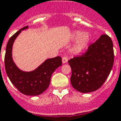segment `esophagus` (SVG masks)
<instances>
[{
  "instance_id": "obj_1",
  "label": "esophagus",
  "mask_w": 121,
  "mask_h": 121,
  "mask_svg": "<svg viewBox=\"0 0 121 121\" xmlns=\"http://www.w3.org/2000/svg\"><path fill=\"white\" fill-rule=\"evenodd\" d=\"M68 60V59L67 56H63L62 58V62L63 63H67Z\"/></svg>"
}]
</instances>
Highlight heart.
<instances>
[{"instance_id": "heart-1", "label": "heart", "mask_w": 121, "mask_h": 121, "mask_svg": "<svg viewBox=\"0 0 121 121\" xmlns=\"http://www.w3.org/2000/svg\"><path fill=\"white\" fill-rule=\"evenodd\" d=\"M73 39L74 40H78L74 46V50L77 52L83 50L87 46L90 40L88 34H83V32L80 31H76L73 34Z\"/></svg>"}]
</instances>
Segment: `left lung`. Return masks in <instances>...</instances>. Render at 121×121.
I'll use <instances>...</instances> for the list:
<instances>
[{
	"mask_svg": "<svg viewBox=\"0 0 121 121\" xmlns=\"http://www.w3.org/2000/svg\"><path fill=\"white\" fill-rule=\"evenodd\" d=\"M113 43L106 34L89 45L81 55L68 61L72 74L71 83L81 93H90L101 88L108 77L113 66Z\"/></svg>",
	"mask_w": 121,
	"mask_h": 121,
	"instance_id": "8db88e82",
	"label": "left lung"
}]
</instances>
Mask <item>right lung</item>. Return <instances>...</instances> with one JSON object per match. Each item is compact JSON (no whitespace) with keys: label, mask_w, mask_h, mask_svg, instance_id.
I'll use <instances>...</instances> for the list:
<instances>
[{"label":"right lung","mask_w":121,"mask_h":121,"mask_svg":"<svg viewBox=\"0 0 121 121\" xmlns=\"http://www.w3.org/2000/svg\"><path fill=\"white\" fill-rule=\"evenodd\" d=\"M28 27L26 26L21 28L8 41L5 55V68L10 81L20 93L28 96H37L48 88L51 76L56 69L61 66L62 59L61 56L47 59L37 69L30 72H25L18 68L12 57L13 43L22 30Z\"/></svg>","instance_id":"obj_1"}]
</instances>
